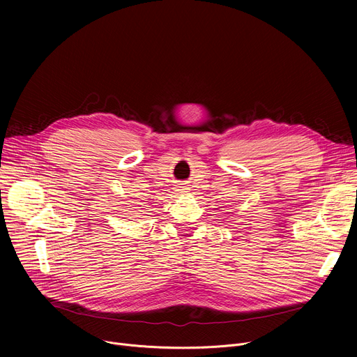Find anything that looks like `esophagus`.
<instances>
[{"mask_svg": "<svg viewBox=\"0 0 357 357\" xmlns=\"http://www.w3.org/2000/svg\"><path fill=\"white\" fill-rule=\"evenodd\" d=\"M175 190H176V192H186V190H188V186H186L185 183H178V185L175 186Z\"/></svg>", "mask_w": 357, "mask_h": 357, "instance_id": "obj_1", "label": "esophagus"}]
</instances>
